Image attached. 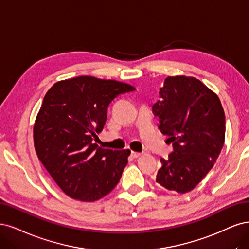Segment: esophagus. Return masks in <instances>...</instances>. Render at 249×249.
<instances>
[{"mask_svg":"<svg viewBox=\"0 0 249 249\" xmlns=\"http://www.w3.org/2000/svg\"><path fill=\"white\" fill-rule=\"evenodd\" d=\"M141 155H142V153H139V152H134V151L131 152V156H132L133 158H138V157H140Z\"/></svg>","mask_w":249,"mask_h":249,"instance_id":"obj_1","label":"esophagus"}]
</instances>
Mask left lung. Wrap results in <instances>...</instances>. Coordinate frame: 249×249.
Instances as JSON below:
<instances>
[{"label":"left lung","instance_id":"obj_1","mask_svg":"<svg viewBox=\"0 0 249 249\" xmlns=\"http://www.w3.org/2000/svg\"><path fill=\"white\" fill-rule=\"evenodd\" d=\"M159 95L152 110L174 150L167 159L160 158L156 182L185 194L206 177L217 159L226 136V116L218 96L196 77L167 76Z\"/></svg>","mask_w":249,"mask_h":249}]
</instances>
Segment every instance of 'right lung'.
Returning <instances> with one entry per match:
<instances>
[{
    "label": "right lung",
    "instance_id": "obj_1",
    "mask_svg": "<svg viewBox=\"0 0 249 249\" xmlns=\"http://www.w3.org/2000/svg\"><path fill=\"white\" fill-rule=\"evenodd\" d=\"M135 88L114 79L77 76L55 83L44 96L34 124L37 156L71 198L95 202L121 179L130 150L98 147L109 103Z\"/></svg>",
    "mask_w": 249,
    "mask_h": 249
}]
</instances>
